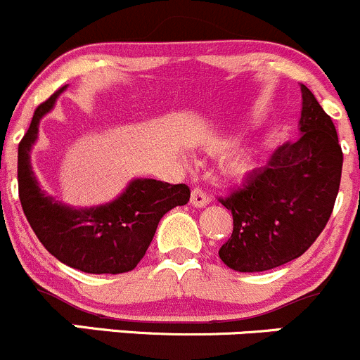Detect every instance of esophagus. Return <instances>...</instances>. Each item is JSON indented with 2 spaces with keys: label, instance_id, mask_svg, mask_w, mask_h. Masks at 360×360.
Segmentation results:
<instances>
[{
  "label": "esophagus",
  "instance_id": "obj_1",
  "mask_svg": "<svg viewBox=\"0 0 360 360\" xmlns=\"http://www.w3.org/2000/svg\"><path fill=\"white\" fill-rule=\"evenodd\" d=\"M190 204L193 205V207H205V205L209 204V197L200 190V188H195V190L191 191Z\"/></svg>",
  "mask_w": 360,
  "mask_h": 360
}]
</instances>
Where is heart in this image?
Returning <instances> with one entry per match:
<instances>
[{"instance_id":"obj_1","label":"heart","mask_w":360,"mask_h":360,"mask_svg":"<svg viewBox=\"0 0 360 360\" xmlns=\"http://www.w3.org/2000/svg\"><path fill=\"white\" fill-rule=\"evenodd\" d=\"M243 141V135H230V137H223L218 139L211 144V151L219 155V153H225L229 149L236 148L239 142ZM257 163H258V155L251 149H246V151H240L237 155L230 156L221 167V172L226 179H243L246 177L248 174L253 172L257 169Z\"/></svg>"}]
</instances>
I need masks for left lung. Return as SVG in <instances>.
<instances>
[{"mask_svg": "<svg viewBox=\"0 0 360 360\" xmlns=\"http://www.w3.org/2000/svg\"><path fill=\"white\" fill-rule=\"evenodd\" d=\"M301 95V137L278 148L243 186L219 198L233 218L219 258L239 273H262L301 257L334 209L343 151L333 120L304 84Z\"/></svg>", "mask_w": 360, "mask_h": 360, "instance_id": "left-lung-1", "label": "left lung"}]
</instances>
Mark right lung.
Instances as JSON below:
<instances>
[{"instance_id":"add662e5","label":"right lung","mask_w":360,"mask_h":360,"mask_svg":"<svg viewBox=\"0 0 360 360\" xmlns=\"http://www.w3.org/2000/svg\"><path fill=\"white\" fill-rule=\"evenodd\" d=\"M65 87L37 107L19 142L17 181L22 211L45 250L59 262L89 274H120L137 267L165 212L190 200L186 184L134 179L109 204L75 209L54 200L38 184L30 153L38 124Z\"/></svg>"}]
</instances>
